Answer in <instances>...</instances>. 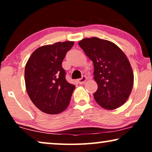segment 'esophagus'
I'll use <instances>...</instances> for the list:
<instances>
[{
    "label": "esophagus",
    "mask_w": 152,
    "mask_h": 152,
    "mask_svg": "<svg viewBox=\"0 0 152 152\" xmlns=\"http://www.w3.org/2000/svg\"><path fill=\"white\" fill-rule=\"evenodd\" d=\"M86 76H83L82 78H80V79H78L77 80V82H78V83L79 84H84V83L86 82Z\"/></svg>",
    "instance_id": "obj_1"
}]
</instances>
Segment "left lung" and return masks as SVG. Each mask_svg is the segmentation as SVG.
I'll use <instances>...</instances> for the list:
<instances>
[{"instance_id": "obj_1", "label": "left lung", "mask_w": 152, "mask_h": 152, "mask_svg": "<svg viewBox=\"0 0 152 152\" xmlns=\"http://www.w3.org/2000/svg\"><path fill=\"white\" fill-rule=\"evenodd\" d=\"M78 44L93 63L98 86L93 94L95 101L105 109L120 107L134 85V72L125 54L115 43L97 37L84 39Z\"/></svg>"}]
</instances>
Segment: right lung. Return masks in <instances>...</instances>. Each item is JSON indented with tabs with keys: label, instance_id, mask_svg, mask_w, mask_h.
<instances>
[{
	"label": "right lung",
	"instance_id": "right-lung-1",
	"mask_svg": "<svg viewBox=\"0 0 152 152\" xmlns=\"http://www.w3.org/2000/svg\"><path fill=\"white\" fill-rule=\"evenodd\" d=\"M73 45V41H64L43 45L33 52L27 62L26 91L43 113H60L69 104L75 86L66 81L62 61Z\"/></svg>",
	"mask_w": 152,
	"mask_h": 152
}]
</instances>
